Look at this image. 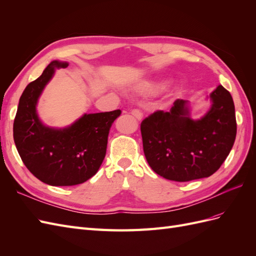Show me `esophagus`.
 Masks as SVG:
<instances>
[{
    "label": "esophagus",
    "mask_w": 256,
    "mask_h": 256,
    "mask_svg": "<svg viewBox=\"0 0 256 256\" xmlns=\"http://www.w3.org/2000/svg\"><path fill=\"white\" fill-rule=\"evenodd\" d=\"M131 114H132L134 118L138 120H142V118H143V114H142V112L140 111V110H138V109H134V110H132L131 111Z\"/></svg>",
    "instance_id": "1"
}]
</instances>
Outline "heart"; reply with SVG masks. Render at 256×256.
I'll return each instance as SVG.
<instances>
[{"mask_svg": "<svg viewBox=\"0 0 256 256\" xmlns=\"http://www.w3.org/2000/svg\"><path fill=\"white\" fill-rule=\"evenodd\" d=\"M166 82L164 81H152V82H144L140 86V92L144 94H154V92H160L166 88Z\"/></svg>", "mask_w": 256, "mask_h": 256, "instance_id": "heart-1", "label": "heart"}]
</instances>
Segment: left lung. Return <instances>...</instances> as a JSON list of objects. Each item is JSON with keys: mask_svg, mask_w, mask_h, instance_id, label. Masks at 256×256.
<instances>
[{"mask_svg": "<svg viewBox=\"0 0 256 256\" xmlns=\"http://www.w3.org/2000/svg\"><path fill=\"white\" fill-rule=\"evenodd\" d=\"M207 98L212 106L200 118H191L188 100L177 99L168 112L142 122L143 150L154 173L190 182L212 175L226 159L237 132L233 98L222 85Z\"/></svg>", "mask_w": 256, "mask_h": 256, "instance_id": "1", "label": "left lung"}]
</instances>
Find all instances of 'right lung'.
<instances>
[{
  "label": "right lung",
  "instance_id": "obj_1",
  "mask_svg": "<svg viewBox=\"0 0 256 256\" xmlns=\"http://www.w3.org/2000/svg\"><path fill=\"white\" fill-rule=\"evenodd\" d=\"M67 66V62L52 60L28 85L14 120V140L23 164L50 186H74L94 176L104 159L112 122L120 115V110L85 113L65 128L46 126L37 113L38 99L56 69Z\"/></svg>",
  "mask_w": 256,
  "mask_h": 256
}]
</instances>
